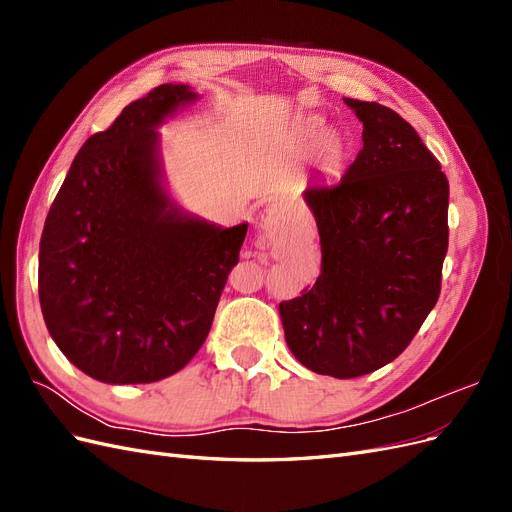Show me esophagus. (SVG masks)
Instances as JSON below:
<instances>
[{
    "label": "esophagus",
    "instance_id": "1",
    "mask_svg": "<svg viewBox=\"0 0 512 512\" xmlns=\"http://www.w3.org/2000/svg\"><path fill=\"white\" fill-rule=\"evenodd\" d=\"M277 224H280V211H277V207L273 205L265 213H262V230L271 232Z\"/></svg>",
    "mask_w": 512,
    "mask_h": 512
}]
</instances>
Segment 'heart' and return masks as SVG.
<instances>
[{
	"mask_svg": "<svg viewBox=\"0 0 512 512\" xmlns=\"http://www.w3.org/2000/svg\"><path fill=\"white\" fill-rule=\"evenodd\" d=\"M318 128H320V119L305 117V119L299 121L297 134H299V138H303V141H305V138H312L318 132ZM314 158H316L318 168L327 170V173H333V170H337L346 160V141H344V136L333 132V130L322 132L316 138Z\"/></svg>",
	"mask_w": 512,
	"mask_h": 512,
	"instance_id": "heart-1",
	"label": "heart"
}]
</instances>
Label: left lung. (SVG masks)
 Listing matches in <instances>:
<instances>
[{
	"label": "left lung",
	"instance_id": "obj_1",
	"mask_svg": "<svg viewBox=\"0 0 512 512\" xmlns=\"http://www.w3.org/2000/svg\"><path fill=\"white\" fill-rule=\"evenodd\" d=\"M363 149L337 185H307L322 265L312 288L280 303L286 344L307 369L371 374L408 348L440 297L448 181L410 123L378 102L344 98Z\"/></svg>",
	"mask_w": 512,
	"mask_h": 512
}]
</instances>
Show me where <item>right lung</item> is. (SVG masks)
Listing matches in <instances>:
<instances>
[{
  "mask_svg": "<svg viewBox=\"0 0 512 512\" xmlns=\"http://www.w3.org/2000/svg\"><path fill=\"white\" fill-rule=\"evenodd\" d=\"M198 100L160 85L89 136L46 215L38 292L57 348L89 378L147 384L205 344L247 224L222 228L164 188L158 126Z\"/></svg>",
  "mask_w": 512,
  "mask_h": 512,
  "instance_id": "right-lung-1",
  "label": "right lung"
}]
</instances>
